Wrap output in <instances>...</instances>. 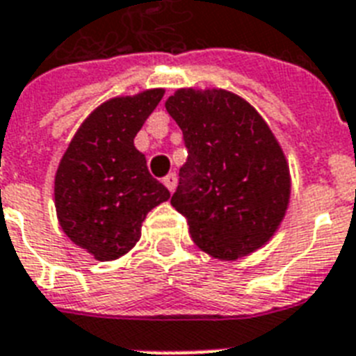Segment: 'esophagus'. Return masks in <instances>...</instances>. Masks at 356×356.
Segmentation results:
<instances>
[{"label":"esophagus","mask_w":356,"mask_h":356,"mask_svg":"<svg viewBox=\"0 0 356 356\" xmlns=\"http://www.w3.org/2000/svg\"><path fill=\"white\" fill-rule=\"evenodd\" d=\"M163 183H164V186L168 188L170 192H173V190H175V186H177V175H175V173H168V175L163 179Z\"/></svg>","instance_id":"1"}]
</instances>
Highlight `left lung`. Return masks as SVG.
<instances>
[{"label":"left lung","instance_id":"8db88e82","mask_svg":"<svg viewBox=\"0 0 356 356\" xmlns=\"http://www.w3.org/2000/svg\"><path fill=\"white\" fill-rule=\"evenodd\" d=\"M166 111L188 152L172 207L186 218L193 243L219 259L267 243L287 210L291 179L265 120L223 89H179Z\"/></svg>","mask_w":356,"mask_h":356}]
</instances>
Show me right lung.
<instances>
[{
  "label": "right lung",
  "instance_id": "right-lung-1",
  "mask_svg": "<svg viewBox=\"0 0 356 356\" xmlns=\"http://www.w3.org/2000/svg\"><path fill=\"white\" fill-rule=\"evenodd\" d=\"M164 91L113 98L89 115L63 153L54 203L63 232L98 261L117 259L140 238L146 213L170 192L152 177L133 138Z\"/></svg>",
  "mask_w": 356,
  "mask_h": 356
}]
</instances>
